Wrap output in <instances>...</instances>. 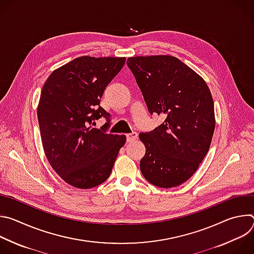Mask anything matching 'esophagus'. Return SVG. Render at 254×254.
Instances as JSON below:
<instances>
[{
  "instance_id": "esophagus-1",
  "label": "esophagus",
  "mask_w": 254,
  "mask_h": 254,
  "mask_svg": "<svg viewBox=\"0 0 254 254\" xmlns=\"http://www.w3.org/2000/svg\"><path fill=\"white\" fill-rule=\"evenodd\" d=\"M136 138H137V133L136 132H131V133L127 134V141H133Z\"/></svg>"
}]
</instances>
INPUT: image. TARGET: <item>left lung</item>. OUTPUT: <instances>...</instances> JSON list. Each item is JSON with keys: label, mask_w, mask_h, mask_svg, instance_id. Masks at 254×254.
I'll list each match as a JSON object with an SVG mask.
<instances>
[{"label": "left lung", "mask_w": 254, "mask_h": 254, "mask_svg": "<svg viewBox=\"0 0 254 254\" xmlns=\"http://www.w3.org/2000/svg\"><path fill=\"white\" fill-rule=\"evenodd\" d=\"M151 114L165 122L151 132H140L146 154L142 176L155 186L173 188L185 183L207 155L215 129L214 102L205 80L177 57L127 58Z\"/></svg>", "instance_id": "obj_1"}]
</instances>
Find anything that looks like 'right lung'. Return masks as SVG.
<instances>
[{
	"mask_svg": "<svg viewBox=\"0 0 254 254\" xmlns=\"http://www.w3.org/2000/svg\"><path fill=\"white\" fill-rule=\"evenodd\" d=\"M125 62L126 57L80 56L55 69L43 85L37 107L43 150L52 169L74 188L102 184L126 143L125 134L92 127L94 120L110 118L100 98Z\"/></svg>",
	"mask_w": 254,
	"mask_h": 254,
	"instance_id": "1",
	"label": "right lung"
}]
</instances>
